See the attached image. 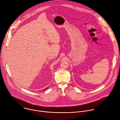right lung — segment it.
<instances>
[{
    "label": "right lung",
    "instance_id": "1",
    "mask_svg": "<svg viewBox=\"0 0 120 120\" xmlns=\"http://www.w3.org/2000/svg\"><path fill=\"white\" fill-rule=\"evenodd\" d=\"M47 88H46V89H47Z\"/></svg>",
    "mask_w": 120,
    "mask_h": 120
}]
</instances>
